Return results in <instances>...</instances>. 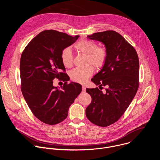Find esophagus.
<instances>
[{
  "label": "esophagus",
  "instance_id": "esophagus-1",
  "mask_svg": "<svg viewBox=\"0 0 160 160\" xmlns=\"http://www.w3.org/2000/svg\"><path fill=\"white\" fill-rule=\"evenodd\" d=\"M82 90L83 91V92H85V85L82 86Z\"/></svg>",
  "mask_w": 160,
  "mask_h": 160
}]
</instances>
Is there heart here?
<instances>
[{
	"mask_svg": "<svg viewBox=\"0 0 160 160\" xmlns=\"http://www.w3.org/2000/svg\"><path fill=\"white\" fill-rule=\"evenodd\" d=\"M76 51L86 56V65H88L84 68H75L70 72V77L75 82L85 83L88 78L94 73V69L101 70L106 64L108 58V51L105 47L98 46V44L90 40L82 38L75 44ZM61 58L62 64L67 68L72 66L73 58L70 48H66L62 49L61 54Z\"/></svg>",
	"mask_w": 160,
	"mask_h": 160,
	"instance_id": "heart-1",
	"label": "heart"
}]
</instances>
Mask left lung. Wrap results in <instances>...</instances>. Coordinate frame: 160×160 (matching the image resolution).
<instances>
[{
	"mask_svg": "<svg viewBox=\"0 0 160 160\" xmlns=\"http://www.w3.org/2000/svg\"><path fill=\"white\" fill-rule=\"evenodd\" d=\"M87 38L103 43L108 58L102 70L91 80L98 87L86 88L92 102L85 113L92 123L107 127L123 115L139 88V61L138 53L120 33L113 30L94 33ZM102 90V89H101Z\"/></svg>",
	"mask_w": 160,
	"mask_h": 160,
	"instance_id": "left-lung-1",
	"label": "left lung"
}]
</instances>
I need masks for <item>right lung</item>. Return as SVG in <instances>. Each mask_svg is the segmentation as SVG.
I'll return each instance as SVG.
<instances>
[{
	"label": "right lung",
	"instance_id": "obj_1",
	"mask_svg": "<svg viewBox=\"0 0 160 160\" xmlns=\"http://www.w3.org/2000/svg\"><path fill=\"white\" fill-rule=\"evenodd\" d=\"M78 37L54 30H44L22 52L21 92L34 116L44 123L52 125L64 120L70 106L82 92L79 83H67L68 75L61 58L62 49ZM55 78L65 82L61 89L53 85Z\"/></svg>",
	"mask_w": 160,
	"mask_h": 160
}]
</instances>
